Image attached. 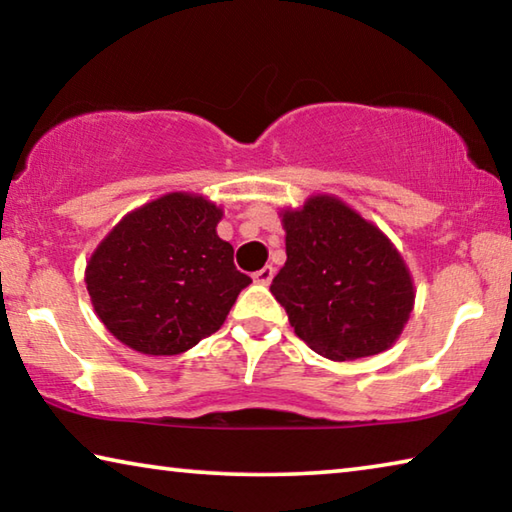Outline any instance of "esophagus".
Segmentation results:
<instances>
[{
  "instance_id": "34e87169",
  "label": "esophagus",
  "mask_w": 512,
  "mask_h": 512,
  "mask_svg": "<svg viewBox=\"0 0 512 512\" xmlns=\"http://www.w3.org/2000/svg\"><path fill=\"white\" fill-rule=\"evenodd\" d=\"M273 275H275V268L268 264V266H264V268H259L257 273H253V280L257 282V284H271V280H273Z\"/></svg>"
}]
</instances>
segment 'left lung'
<instances>
[{"label":"left lung","instance_id":"obj_1","mask_svg":"<svg viewBox=\"0 0 512 512\" xmlns=\"http://www.w3.org/2000/svg\"><path fill=\"white\" fill-rule=\"evenodd\" d=\"M287 262L271 293L320 357L354 361L391 348L411 316L415 289L402 255L377 225L336 196L284 210Z\"/></svg>","mask_w":512,"mask_h":512}]
</instances>
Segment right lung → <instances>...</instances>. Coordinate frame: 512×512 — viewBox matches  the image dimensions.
Masks as SVG:
<instances>
[{
	"label": "right lung",
	"mask_w": 512,
	"mask_h": 512,
	"mask_svg": "<svg viewBox=\"0 0 512 512\" xmlns=\"http://www.w3.org/2000/svg\"><path fill=\"white\" fill-rule=\"evenodd\" d=\"M221 207L171 192L126 214L94 250L85 284L108 332L128 348L171 357L214 334L250 277L216 235Z\"/></svg>",
	"instance_id": "obj_1"
}]
</instances>
